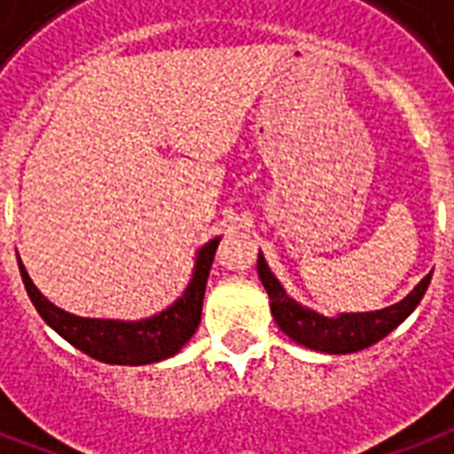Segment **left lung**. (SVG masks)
Masks as SVG:
<instances>
[{
	"label": "left lung",
	"mask_w": 454,
	"mask_h": 454,
	"mask_svg": "<svg viewBox=\"0 0 454 454\" xmlns=\"http://www.w3.org/2000/svg\"><path fill=\"white\" fill-rule=\"evenodd\" d=\"M258 275L262 286H265L267 296H270V308H272L275 322L289 339H294L305 348L319 350V353L346 355L377 343L384 336H388L400 322H405L407 315L419 305V301L427 294L434 272H428L414 286L410 296L403 298L400 303L391 305V308H384V310L377 312L340 315V317L333 319L322 317V315L308 310V308H301L294 298L286 296V291L282 289V284L277 282L275 275L270 272L262 255H258Z\"/></svg>",
	"instance_id": "1"
}]
</instances>
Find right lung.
Masks as SVG:
<instances>
[{
	"mask_svg": "<svg viewBox=\"0 0 454 454\" xmlns=\"http://www.w3.org/2000/svg\"><path fill=\"white\" fill-rule=\"evenodd\" d=\"M217 244H220V239H213L199 251L194 277H192L184 296L160 315L139 319V322L75 317V315L56 308L54 303H49L47 298L42 296L37 286L30 282L20 258L19 267L35 310L40 312V317L59 336L68 340L70 346H75L84 355L106 362V364H151V362L165 360V357L177 353L199 329L203 294H206V282H208Z\"/></svg>",
	"mask_w": 454,
	"mask_h": 454,
	"instance_id": "add662e5",
	"label": "right lung"
}]
</instances>
